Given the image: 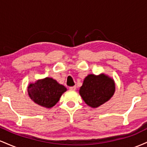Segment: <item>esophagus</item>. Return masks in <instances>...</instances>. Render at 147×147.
Instances as JSON below:
<instances>
[{"mask_svg":"<svg viewBox=\"0 0 147 147\" xmlns=\"http://www.w3.org/2000/svg\"><path fill=\"white\" fill-rule=\"evenodd\" d=\"M69 88H70V90H75L76 88H77V87H76V86H71V87Z\"/></svg>","mask_w":147,"mask_h":147,"instance_id":"obj_1","label":"esophagus"}]
</instances>
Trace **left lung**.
I'll return each instance as SVG.
<instances>
[{
    "instance_id": "obj_1",
    "label": "left lung",
    "mask_w": 147,
    "mask_h": 147,
    "mask_svg": "<svg viewBox=\"0 0 147 147\" xmlns=\"http://www.w3.org/2000/svg\"><path fill=\"white\" fill-rule=\"evenodd\" d=\"M115 90L114 80L108 75L90 74L84 79L79 94L87 105L97 108L108 102Z\"/></svg>"
}]
</instances>
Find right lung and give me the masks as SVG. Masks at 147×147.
<instances>
[{"mask_svg": "<svg viewBox=\"0 0 147 147\" xmlns=\"http://www.w3.org/2000/svg\"><path fill=\"white\" fill-rule=\"evenodd\" d=\"M66 90L64 86L50 77L38 79L34 83H30L28 87L30 99L39 106L48 109L55 106Z\"/></svg>", "mask_w": 147, "mask_h": 147, "instance_id": "right-lung-1", "label": "right lung"}]
</instances>
